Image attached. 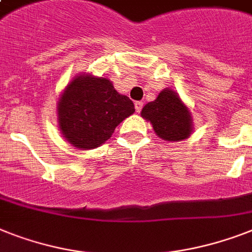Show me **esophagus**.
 I'll return each mask as SVG.
<instances>
[{
	"label": "esophagus",
	"mask_w": 252,
	"mask_h": 252,
	"mask_svg": "<svg viewBox=\"0 0 252 252\" xmlns=\"http://www.w3.org/2000/svg\"><path fill=\"white\" fill-rule=\"evenodd\" d=\"M142 107H144V102L137 101L136 103H134V108H136V112H140L141 110H142Z\"/></svg>",
	"instance_id": "34e87169"
}]
</instances>
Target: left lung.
<instances>
[{"mask_svg": "<svg viewBox=\"0 0 252 252\" xmlns=\"http://www.w3.org/2000/svg\"><path fill=\"white\" fill-rule=\"evenodd\" d=\"M141 115L153 124L161 140H185L193 130L190 112L177 93L169 89L160 92L155 101L145 105Z\"/></svg>", "mask_w": 252, "mask_h": 252, "instance_id": "1", "label": "left lung"}]
</instances>
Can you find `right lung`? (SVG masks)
<instances>
[{
  "label": "right lung",
  "instance_id": "right-lung-1",
  "mask_svg": "<svg viewBox=\"0 0 252 252\" xmlns=\"http://www.w3.org/2000/svg\"><path fill=\"white\" fill-rule=\"evenodd\" d=\"M133 112V102L118 93L110 80L81 75L67 85L59 99V128L77 149H94Z\"/></svg>",
  "mask_w": 252,
  "mask_h": 252
}]
</instances>
